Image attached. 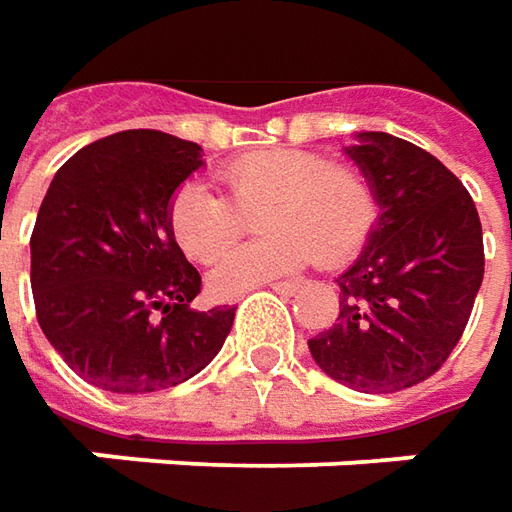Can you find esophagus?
Segmentation results:
<instances>
[{"label": "esophagus", "instance_id": "1", "mask_svg": "<svg viewBox=\"0 0 512 512\" xmlns=\"http://www.w3.org/2000/svg\"><path fill=\"white\" fill-rule=\"evenodd\" d=\"M272 289L277 294H294V291H300V280H283V283H272Z\"/></svg>", "mask_w": 512, "mask_h": 512}]
</instances>
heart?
I'll list each match as a JSON object with an SVG mask.
<instances>
[{"instance_id":"obj_1","label":"heart","mask_w":512,"mask_h":512,"mask_svg":"<svg viewBox=\"0 0 512 512\" xmlns=\"http://www.w3.org/2000/svg\"><path fill=\"white\" fill-rule=\"evenodd\" d=\"M235 207L201 181H186L169 201V232L186 255L212 260L238 238L240 212H257L266 238L238 246L212 266V289H252L294 272L320 255L345 263L360 252L377 223V195L360 169L326 164L317 152L252 150L218 169Z\"/></svg>"}]
</instances>
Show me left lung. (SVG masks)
Segmentation results:
<instances>
[{"instance_id": "obj_1", "label": "left lung", "mask_w": 512, "mask_h": 512, "mask_svg": "<svg viewBox=\"0 0 512 512\" xmlns=\"http://www.w3.org/2000/svg\"><path fill=\"white\" fill-rule=\"evenodd\" d=\"M345 155L368 178L379 215L337 277V323L309 351L340 385L394 394L436 374L459 343L485 277L482 223L462 181L405 138L354 133Z\"/></svg>"}]
</instances>
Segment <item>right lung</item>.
Segmentation results:
<instances>
[{
	"instance_id": "1",
	"label": "right lung",
	"mask_w": 512,
	"mask_h": 512,
	"mask_svg": "<svg viewBox=\"0 0 512 512\" xmlns=\"http://www.w3.org/2000/svg\"><path fill=\"white\" fill-rule=\"evenodd\" d=\"M198 144L127 130L64 164L30 238L36 317L62 360L113 394H152L203 371L235 309L198 311L201 274L169 232V201L203 167Z\"/></svg>"
}]
</instances>
